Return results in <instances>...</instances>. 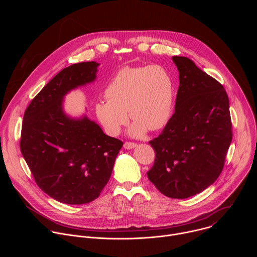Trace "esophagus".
<instances>
[{
	"label": "esophagus",
	"instance_id": "34e87169",
	"mask_svg": "<svg viewBox=\"0 0 257 257\" xmlns=\"http://www.w3.org/2000/svg\"><path fill=\"white\" fill-rule=\"evenodd\" d=\"M136 143H134V142H125L124 143V149H126V150H132V149H134V148H136Z\"/></svg>",
	"mask_w": 257,
	"mask_h": 257
}]
</instances>
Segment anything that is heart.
Here are the masks:
<instances>
[{
	"label": "heart",
	"mask_w": 257,
	"mask_h": 257,
	"mask_svg": "<svg viewBox=\"0 0 257 257\" xmlns=\"http://www.w3.org/2000/svg\"><path fill=\"white\" fill-rule=\"evenodd\" d=\"M106 100L94 104L95 116L103 130L112 136L121 132L129 116L134 123L129 134L139 137L150 129L166 126L174 107V83L162 65L123 67L104 89Z\"/></svg>",
	"instance_id": "b5f03b06"
}]
</instances>
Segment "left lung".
Wrapping results in <instances>:
<instances>
[{
    "mask_svg": "<svg viewBox=\"0 0 257 257\" xmlns=\"http://www.w3.org/2000/svg\"><path fill=\"white\" fill-rule=\"evenodd\" d=\"M172 59L180 82L175 113L150 141L156 160L148 177L164 195L183 199L200 193L221 175L233 133L224 86L190 59Z\"/></svg>",
    "mask_w": 257,
    "mask_h": 257,
    "instance_id": "obj_1",
    "label": "left lung"
}]
</instances>
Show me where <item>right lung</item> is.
<instances>
[{
    "instance_id": "obj_1",
    "label": "right lung",
    "mask_w": 257,
    "mask_h": 257,
    "mask_svg": "<svg viewBox=\"0 0 257 257\" xmlns=\"http://www.w3.org/2000/svg\"><path fill=\"white\" fill-rule=\"evenodd\" d=\"M98 63L63 69L38 93L23 117L20 150L38 186L66 204L97 198L111 177L123 146L86 116L72 119L63 111L64 96L94 81Z\"/></svg>"
}]
</instances>
